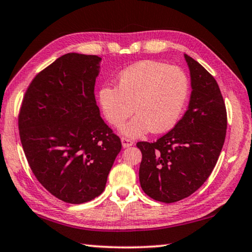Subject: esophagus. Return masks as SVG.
Masks as SVG:
<instances>
[{
	"instance_id": "34e87169",
	"label": "esophagus",
	"mask_w": 252,
	"mask_h": 252,
	"mask_svg": "<svg viewBox=\"0 0 252 252\" xmlns=\"http://www.w3.org/2000/svg\"><path fill=\"white\" fill-rule=\"evenodd\" d=\"M121 142H122V147L123 148H129L133 145V141L130 140V139H126V138H122L121 139Z\"/></svg>"
}]
</instances>
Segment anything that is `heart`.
Masks as SVG:
<instances>
[{"label":"heart","mask_w":252,"mask_h":252,"mask_svg":"<svg viewBox=\"0 0 252 252\" xmlns=\"http://www.w3.org/2000/svg\"><path fill=\"white\" fill-rule=\"evenodd\" d=\"M189 95V81L184 71L156 61H142L120 74L118 87L105 86L98 92L103 113L112 126H121L122 134L138 138L153 130H170L181 118Z\"/></svg>","instance_id":"obj_1"}]
</instances>
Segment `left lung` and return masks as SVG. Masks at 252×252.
<instances>
[{
  "mask_svg": "<svg viewBox=\"0 0 252 252\" xmlns=\"http://www.w3.org/2000/svg\"><path fill=\"white\" fill-rule=\"evenodd\" d=\"M190 75L189 104L183 118L156 142H138L139 179L156 201L174 203L196 191L212 173L226 133V110L214 77L184 55Z\"/></svg>",
  "mask_w": 252,
  "mask_h": 252,
  "instance_id": "1",
  "label": "left lung"
}]
</instances>
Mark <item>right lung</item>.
I'll return each mask as SVG.
<instances>
[{"mask_svg":"<svg viewBox=\"0 0 252 252\" xmlns=\"http://www.w3.org/2000/svg\"><path fill=\"white\" fill-rule=\"evenodd\" d=\"M101 62L76 53L56 59L31 82L19 115L20 139L34 176L70 204L103 193L122 147L95 101Z\"/></svg>","mask_w":252,"mask_h":252,"instance_id":"right-lung-1","label":"right lung"}]
</instances>
